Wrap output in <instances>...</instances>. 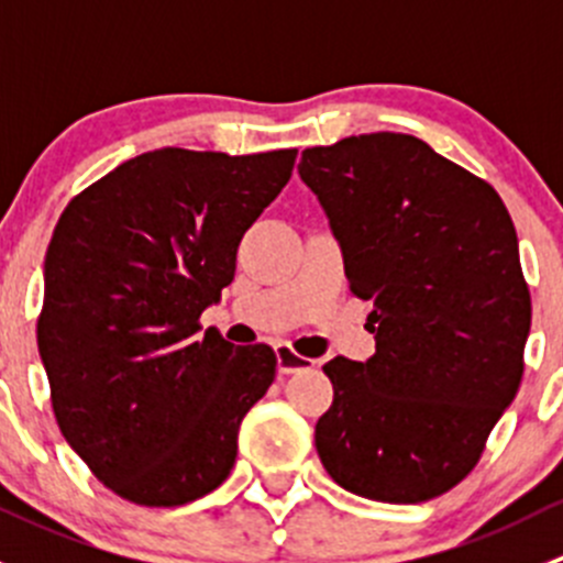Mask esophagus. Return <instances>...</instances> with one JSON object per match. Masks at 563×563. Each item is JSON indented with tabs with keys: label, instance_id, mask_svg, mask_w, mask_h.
<instances>
[{
	"label": "esophagus",
	"instance_id": "1",
	"mask_svg": "<svg viewBox=\"0 0 563 563\" xmlns=\"http://www.w3.org/2000/svg\"><path fill=\"white\" fill-rule=\"evenodd\" d=\"M275 356H277V371L280 373H299V371H310V367H316V360L297 354L288 343H277Z\"/></svg>",
	"mask_w": 563,
	"mask_h": 563
}]
</instances>
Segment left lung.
I'll return each mask as SVG.
<instances>
[{
    "instance_id": "1",
    "label": "left lung",
    "mask_w": 563,
    "mask_h": 563,
    "mask_svg": "<svg viewBox=\"0 0 563 563\" xmlns=\"http://www.w3.org/2000/svg\"><path fill=\"white\" fill-rule=\"evenodd\" d=\"M299 176L371 299L376 354L334 356L316 450L356 496L419 504L479 463L523 378L531 294L501 196L406 133L302 152Z\"/></svg>"
}]
</instances>
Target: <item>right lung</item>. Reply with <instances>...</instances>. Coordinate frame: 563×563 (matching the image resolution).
I'll return each mask as SVG.
<instances>
[{"label": "right lung", "instance_id": "right-lung-1", "mask_svg": "<svg viewBox=\"0 0 563 563\" xmlns=\"http://www.w3.org/2000/svg\"><path fill=\"white\" fill-rule=\"evenodd\" d=\"M297 150L144 152L78 192L45 253L37 349L56 424L141 507L223 485L245 413L275 382L269 345L201 332L236 247L291 179Z\"/></svg>", "mask_w": 563, "mask_h": 563}]
</instances>
